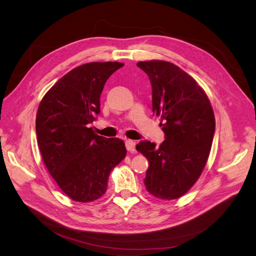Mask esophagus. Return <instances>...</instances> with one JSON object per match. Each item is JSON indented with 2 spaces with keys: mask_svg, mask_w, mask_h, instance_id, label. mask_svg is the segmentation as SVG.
Instances as JSON below:
<instances>
[{
  "mask_svg": "<svg viewBox=\"0 0 256 256\" xmlns=\"http://www.w3.org/2000/svg\"><path fill=\"white\" fill-rule=\"evenodd\" d=\"M126 148L130 152H136V142L132 140H127L126 141Z\"/></svg>",
  "mask_w": 256,
  "mask_h": 256,
  "instance_id": "obj_1",
  "label": "esophagus"
}]
</instances>
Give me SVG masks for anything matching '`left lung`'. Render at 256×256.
<instances>
[{"mask_svg":"<svg viewBox=\"0 0 256 256\" xmlns=\"http://www.w3.org/2000/svg\"><path fill=\"white\" fill-rule=\"evenodd\" d=\"M136 66L150 76L152 112L166 134L159 147L150 141L136 145L150 162L145 187L154 198L175 200L190 190L206 166L216 128L212 106L205 90L178 66L159 60Z\"/></svg>","mask_w":256,"mask_h":256,"instance_id":"left-lung-1","label":"left lung"}]
</instances>
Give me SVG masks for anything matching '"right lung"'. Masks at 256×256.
<instances>
[{
	"mask_svg": "<svg viewBox=\"0 0 256 256\" xmlns=\"http://www.w3.org/2000/svg\"><path fill=\"white\" fill-rule=\"evenodd\" d=\"M118 62H92L74 68L46 92L36 114L37 143L44 164L76 202L102 198L112 170L126 157L118 138L96 134L90 122L100 113V95Z\"/></svg>",
	"mask_w": 256,
	"mask_h": 256,
	"instance_id": "1",
	"label": "right lung"
}]
</instances>
